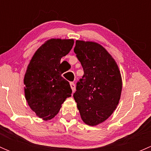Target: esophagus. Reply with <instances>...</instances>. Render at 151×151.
<instances>
[{
    "instance_id": "34e87169",
    "label": "esophagus",
    "mask_w": 151,
    "mask_h": 151,
    "mask_svg": "<svg viewBox=\"0 0 151 151\" xmlns=\"http://www.w3.org/2000/svg\"><path fill=\"white\" fill-rule=\"evenodd\" d=\"M70 86H71V90H72V92H74L76 90V88H75V85H74V83H70Z\"/></svg>"
}]
</instances>
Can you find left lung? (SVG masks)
<instances>
[{
	"instance_id": "obj_1",
	"label": "left lung",
	"mask_w": 151,
	"mask_h": 151,
	"mask_svg": "<svg viewBox=\"0 0 151 151\" xmlns=\"http://www.w3.org/2000/svg\"><path fill=\"white\" fill-rule=\"evenodd\" d=\"M74 51L84 75L73 96L83 122L97 126L110 117L119 103L121 71L112 56L97 42L77 40Z\"/></svg>"
}]
</instances>
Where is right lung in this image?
<instances>
[{
	"label": "right lung",
	"instance_id": "1",
	"mask_svg": "<svg viewBox=\"0 0 151 151\" xmlns=\"http://www.w3.org/2000/svg\"><path fill=\"white\" fill-rule=\"evenodd\" d=\"M74 39H50L35 52L27 67L23 83L25 97L39 118H54L71 96L69 83L62 77L60 60L70 52Z\"/></svg>",
	"mask_w": 151,
	"mask_h": 151
}]
</instances>
